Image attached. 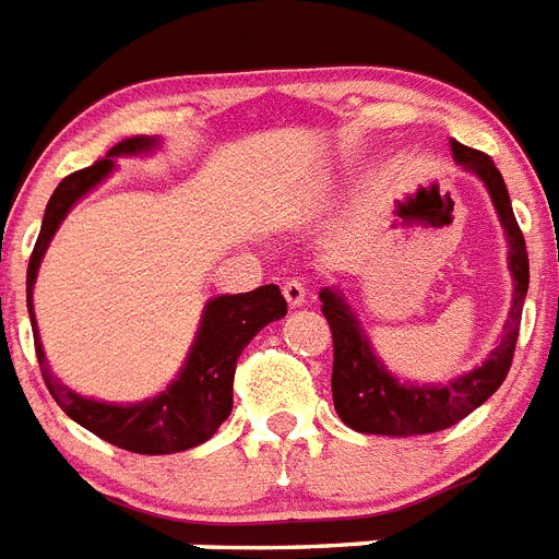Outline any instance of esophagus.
Instances as JSON below:
<instances>
[{
    "label": "esophagus",
    "instance_id": "esophagus-1",
    "mask_svg": "<svg viewBox=\"0 0 559 559\" xmlns=\"http://www.w3.org/2000/svg\"><path fill=\"white\" fill-rule=\"evenodd\" d=\"M284 298H287L289 309L304 307V301H307V287H304V281H287V284H284Z\"/></svg>",
    "mask_w": 559,
    "mask_h": 559
}]
</instances>
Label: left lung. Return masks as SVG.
Returning <instances> with one entry per match:
<instances>
[{
  "label": "left lung",
  "instance_id": "obj_1",
  "mask_svg": "<svg viewBox=\"0 0 559 559\" xmlns=\"http://www.w3.org/2000/svg\"><path fill=\"white\" fill-rule=\"evenodd\" d=\"M454 162L463 170L475 173L491 195V204L497 210V218L506 229L509 241V270L514 281L511 293V309L506 318L503 337L500 344L489 352V358L472 372L461 374L449 383H409L401 381L383 367V360L374 355L369 337L360 330L358 316L352 312L346 298L337 289H321L323 316L330 321L332 346H335V360H332V401H335L337 417L349 429L360 435H392V438H409V435H429L454 426L457 420L475 412L480 403L495 395L500 383L509 374L514 346H518L520 316H523V301L528 293V252L523 233L518 227L514 210H511L509 190L486 153L472 150L466 144L452 139Z\"/></svg>",
  "mask_w": 559,
  "mask_h": 559
}]
</instances>
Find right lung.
<instances>
[{"label": "right lung", "mask_w": 559, "mask_h": 559, "mask_svg": "<svg viewBox=\"0 0 559 559\" xmlns=\"http://www.w3.org/2000/svg\"><path fill=\"white\" fill-rule=\"evenodd\" d=\"M158 147V139L135 135L124 139L116 147L107 150L102 162L62 178L48 201L45 218H41L39 238L33 247L31 264H27V312L33 323V344H36V358H39L41 378L48 383L50 395L64 409V415L73 417L79 426L98 435L112 447L128 449L135 454H173L185 449L199 447L218 431L233 412V378H236V364L243 346L250 344L266 323L278 321L287 316V301L275 284L258 287L252 293L241 295H218L207 301L204 316H201L199 332L190 346L187 364L181 367L176 381L164 389L162 395L147 397L142 403H105L84 397L73 389L56 381L48 367L45 349H41L36 318H33V284L39 272L41 258L48 250L50 238L56 236L64 215L82 195L102 185L116 167L119 156H142Z\"/></svg>", "instance_id": "1"}]
</instances>
